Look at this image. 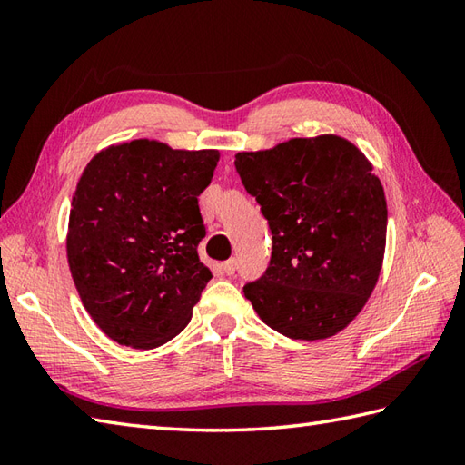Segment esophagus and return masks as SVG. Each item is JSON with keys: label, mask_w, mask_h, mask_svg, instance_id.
<instances>
[{"label": "esophagus", "mask_w": 465, "mask_h": 465, "mask_svg": "<svg viewBox=\"0 0 465 465\" xmlns=\"http://www.w3.org/2000/svg\"><path fill=\"white\" fill-rule=\"evenodd\" d=\"M220 268H222V272H223L225 275H232V273L235 272V260H227V262H223V263L220 265Z\"/></svg>", "instance_id": "esophagus-1"}]
</instances>
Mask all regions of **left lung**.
I'll return each mask as SVG.
<instances>
[{
	"label": "left lung",
	"instance_id": "left-lung-1",
	"mask_svg": "<svg viewBox=\"0 0 465 465\" xmlns=\"http://www.w3.org/2000/svg\"><path fill=\"white\" fill-rule=\"evenodd\" d=\"M235 170L272 230V258L243 293L292 340L331 338L361 312L380 278L388 205L378 175L340 135L293 137L240 152Z\"/></svg>",
	"mask_w": 465,
	"mask_h": 465
}]
</instances>
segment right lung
<instances>
[{
  "label": "right lung",
  "instance_id": "1",
  "mask_svg": "<svg viewBox=\"0 0 465 465\" xmlns=\"http://www.w3.org/2000/svg\"><path fill=\"white\" fill-rule=\"evenodd\" d=\"M217 150L155 140L110 145L85 165L67 225V263L84 308L107 338L153 350L192 320L210 268L197 205Z\"/></svg>",
  "mask_w": 465,
  "mask_h": 465
}]
</instances>
